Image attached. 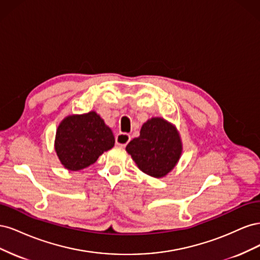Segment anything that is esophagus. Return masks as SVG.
<instances>
[{"instance_id": "obj_1", "label": "esophagus", "mask_w": 260, "mask_h": 260, "mask_svg": "<svg viewBox=\"0 0 260 260\" xmlns=\"http://www.w3.org/2000/svg\"><path fill=\"white\" fill-rule=\"evenodd\" d=\"M130 140L131 138L128 133H119V135L116 136V144L121 147H124L130 142Z\"/></svg>"}]
</instances>
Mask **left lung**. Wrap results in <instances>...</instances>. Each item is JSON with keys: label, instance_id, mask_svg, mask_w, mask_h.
Here are the masks:
<instances>
[{"label": "left lung", "instance_id": "8db88e82", "mask_svg": "<svg viewBox=\"0 0 260 260\" xmlns=\"http://www.w3.org/2000/svg\"><path fill=\"white\" fill-rule=\"evenodd\" d=\"M125 151L144 174L164 178L177 166L183 146L174 123L161 117H152L143 123L140 136L130 141Z\"/></svg>", "mask_w": 260, "mask_h": 260}]
</instances>
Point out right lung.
Returning <instances> with one entry per match:
<instances>
[{
	"instance_id": "1",
	"label": "right lung",
	"mask_w": 260,
	"mask_h": 260,
	"mask_svg": "<svg viewBox=\"0 0 260 260\" xmlns=\"http://www.w3.org/2000/svg\"><path fill=\"white\" fill-rule=\"evenodd\" d=\"M114 145L112 129L94 111L66 116L58 124L54 141L60 164L70 171L89 167Z\"/></svg>"
}]
</instances>
